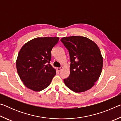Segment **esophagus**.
I'll list each match as a JSON object with an SVG mask.
<instances>
[{
	"label": "esophagus",
	"instance_id": "obj_1",
	"mask_svg": "<svg viewBox=\"0 0 121 121\" xmlns=\"http://www.w3.org/2000/svg\"><path fill=\"white\" fill-rule=\"evenodd\" d=\"M62 69H63V67H60V68H57V70H58V71H60Z\"/></svg>",
	"mask_w": 121,
	"mask_h": 121
}]
</instances>
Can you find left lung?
<instances>
[{
	"instance_id": "1",
	"label": "left lung",
	"mask_w": 121,
	"mask_h": 121,
	"mask_svg": "<svg viewBox=\"0 0 121 121\" xmlns=\"http://www.w3.org/2000/svg\"><path fill=\"white\" fill-rule=\"evenodd\" d=\"M70 56V75L65 85L75 92H82L95 85L101 74L103 58L95 42L82 36L61 39Z\"/></svg>"
}]
</instances>
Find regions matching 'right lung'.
<instances>
[{"label":"right lung","instance_id":"1","mask_svg":"<svg viewBox=\"0 0 121 121\" xmlns=\"http://www.w3.org/2000/svg\"><path fill=\"white\" fill-rule=\"evenodd\" d=\"M59 37L34 38L22 47L16 60V68L21 81L28 89L40 91L48 87L56 70L50 65L51 51Z\"/></svg>","mask_w":121,"mask_h":121}]
</instances>
